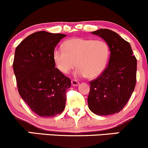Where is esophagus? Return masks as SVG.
Returning a JSON list of instances; mask_svg holds the SVG:
<instances>
[{
    "mask_svg": "<svg viewBox=\"0 0 148 148\" xmlns=\"http://www.w3.org/2000/svg\"><path fill=\"white\" fill-rule=\"evenodd\" d=\"M71 84H72L73 86H78L79 83L78 81L75 80V79H72V80H71Z\"/></svg>",
    "mask_w": 148,
    "mask_h": 148,
    "instance_id": "esophagus-1",
    "label": "esophagus"
}]
</instances>
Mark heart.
<instances>
[{"label": "heart", "instance_id": "obj_1", "mask_svg": "<svg viewBox=\"0 0 148 148\" xmlns=\"http://www.w3.org/2000/svg\"><path fill=\"white\" fill-rule=\"evenodd\" d=\"M109 54L104 41L75 38L66 40L64 49L55 48L52 55L56 66L63 73L68 74L76 65L78 68L75 75L94 79L104 71Z\"/></svg>", "mask_w": 148, "mask_h": 148}]
</instances>
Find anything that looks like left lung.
I'll list each match as a JSON object with an SVG mask.
<instances>
[{"label": "left lung", "instance_id": "1", "mask_svg": "<svg viewBox=\"0 0 148 148\" xmlns=\"http://www.w3.org/2000/svg\"><path fill=\"white\" fill-rule=\"evenodd\" d=\"M92 34L106 41L110 51L107 68L90 82L88 106L97 115L118 113L130 99L136 82L137 60L130 44L109 29H99Z\"/></svg>", "mask_w": 148, "mask_h": 148}]
</instances>
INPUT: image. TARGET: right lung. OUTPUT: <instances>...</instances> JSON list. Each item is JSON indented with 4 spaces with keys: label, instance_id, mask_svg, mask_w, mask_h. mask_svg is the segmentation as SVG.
Segmentation results:
<instances>
[{
    "label": "right lung",
    "instance_id": "add662e5",
    "mask_svg": "<svg viewBox=\"0 0 148 148\" xmlns=\"http://www.w3.org/2000/svg\"><path fill=\"white\" fill-rule=\"evenodd\" d=\"M66 35L38 31L17 46L13 70L18 92L40 117H54L65 108L71 79L55 68L53 51Z\"/></svg>",
    "mask_w": 148,
    "mask_h": 148
}]
</instances>
